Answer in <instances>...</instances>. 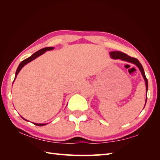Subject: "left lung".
<instances>
[{"mask_svg":"<svg viewBox=\"0 0 160 160\" xmlns=\"http://www.w3.org/2000/svg\"><path fill=\"white\" fill-rule=\"evenodd\" d=\"M109 55H110L111 58H112V59H120L122 61H126V62H130V63H133L138 67L139 71H141V73L143 77V79L145 80V82H146V103H145V105H146V102H147V98H148L147 93H148V81L146 77V75H145V72H144V70H143V68L142 64L140 63L139 61L137 59H135V58H133V57H131L130 56L128 55L127 54H125V53L122 52L111 51L109 52ZM145 105H144V108H145Z\"/></svg>","mask_w":160,"mask_h":160,"instance_id":"left-lung-1","label":"left lung"}]
</instances>
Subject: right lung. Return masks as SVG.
Segmentation results:
<instances>
[{"label":"right lung","mask_w":160,"mask_h":160,"mask_svg":"<svg viewBox=\"0 0 160 160\" xmlns=\"http://www.w3.org/2000/svg\"><path fill=\"white\" fill-rule=\"evenodd\" d=\"M52 49H54V47H45V48H43V49H40V50H38V51H37V52H35V53H34V54H32L31 57H28L27 59H25L24 61H22L20 64H19V65H18V68H17V71H16V73H15V77H14V79H15L16 78H17V75L18 74V72H20V71L21 70V69L22 68V67L25 66V65H27V63H28V62H30L31 61H33L34 59H35L36 58H37L38 57H39V56H41V55H42V54H44V53L46 52V51H51V50H52ZM14 82V81H13ZM23 119H25V121H27V122H28V120H27V119H25V118H23L22 117H21ZM34 123L35 125H37V126H43V125H47V123Z\"/></svg>","instance_id":"add662e5"}]
</instances>
